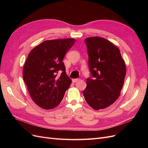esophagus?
<instances>
[{"mask_svg":"<svg viewBox=\"0 0 148 148\" xmlns=\"http://www.w3.org/2000/svg\"><path fill=\"white\" fill-rule=\"evenodd\" d=\"M79 80V78H77V79H72V82H73V83H76V82H78Z\"/></svg>","mask_w":148,"mask_h":148,"instance_id":"34e87169","label":"esophagus"}]
</instances>
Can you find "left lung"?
<instances>
[{"mask_svg": "<svg viewBox=\"0 0 148 148\" xmlns=\"http://www.w3.org/2000/svg\"><path fill=\"white\" fill-rule=\"evenodd\" d=\"M91 78H87L83 92L89 106L95 110L105 109L118 99L126 75V65L119 49L101 37L85 39Z\"/></svg>", "mask_w": 148, "mask_h": 148, "instance_id": "left-lung-1", "label": "left lung"}]
</instances>
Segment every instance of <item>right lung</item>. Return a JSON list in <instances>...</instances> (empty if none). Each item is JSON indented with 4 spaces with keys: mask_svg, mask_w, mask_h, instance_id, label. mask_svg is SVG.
I'll list each match as a JSON object with an SVG mask.
<instances>
[{
    "mask_svg": "<svg viewBox=\"0 0 148 148\" xmlns=\"http://www.w3.org/2000/svg\"><path fill=\"white\" fill-rule=\"evenodd\" d=\"M75 39L47 40L31 51L25 63L23 77L33 101L44 109L59 105L71 83L63 62ZM61 73V75L58 73Z\"/></svg>",
    "mask_w": 148,
    "mask_h": 148,
    "instance_id": "1",
    "label": "right lung"
}]
</instances>
